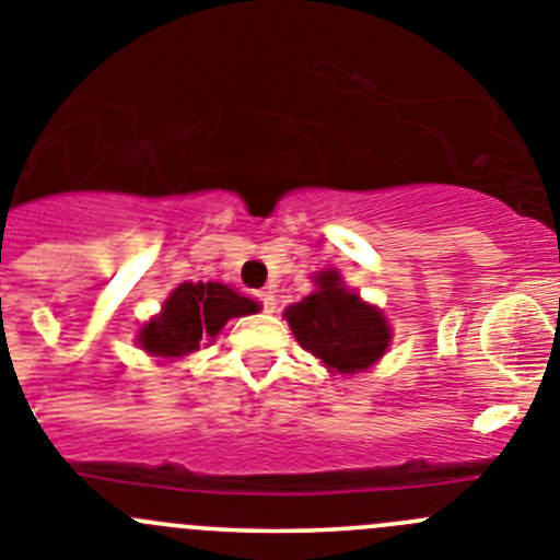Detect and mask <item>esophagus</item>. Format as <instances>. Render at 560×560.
<instances>
[{"instance_id": "esophagus-1", "label": "esophagus", "mask_w": 560, "mask_h": 560, "mask_svg": "<svg viewBox=\"0 0 560 560\" xmlns=\"http://www.w3.org/2000/svg\"><path fill=\"white\" fill-rule=\"evenodd\" d=\"M256 298H259V304H262L265 312H276V295L270 290H262L256 292Z\"/></svg>"}]
</instances>
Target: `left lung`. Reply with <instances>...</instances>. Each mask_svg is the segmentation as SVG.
<instances>
[{"mask_svg":"<svg viewBox=\"0 0 560 560\" xmlns=\"http://www.w3.org/2000/svg\"><path fill=\"white\" fill-rule=\"evenodd\" d=\"M315 284L312 295L287 306L292 334L331 373H364L389 348L392 328L384 312L348 290L337 270H320Z\"/></svg>","mask_w":560,"mask_h":560,"instance_id":"obj_1","label":"left lung"}]
</instances>
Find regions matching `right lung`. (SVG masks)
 Wrapping results in <instances>:
<instances>
[{"mask_svg":"<svg viewBox=\"0 0 560 560\" xmlns=\"http://www.w3.org/2000/svg\"><path fill=\"white\" fill-rule=\"evenodd\" d=\"M256 310V301L221 281H185L171 292L160 315L140 328L138 345L151 357L182 359L196 353L203 342H212L232 317L254 315Z\"/></svg>","mask_w":560,"mask_h":560,"instance_id":"obj_1","label":"right lung"}]
</instances>
